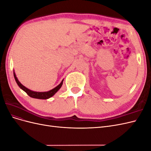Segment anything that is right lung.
Segmentation results:
<instances>
[{
  "mask_svg": "<svg viewBox=\"0 0 151 151\" xmlns=\"http://www.w3.org/2000/svg\"><path fill=\"white\" fill-rule=\"evenodd\" d=\"M14 77L16 83L17 84L18 86H19V88L28 94V96H29L31 98H36V99H47L53 96L60 89V88L63 84V79L60 84H58L57 87H55V88L49 91H47V92H36V91H33L28 89L27 88H26L25 86L22 85L19 81V80L17 79L14 71Z\"/></svg>",
  "mask_w": 151,
  "mask_h": 151,
  "instance_id": "obj_1",
  "label": "right lung"
}]
</instances>
